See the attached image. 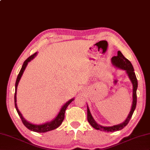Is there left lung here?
<instances>
[{"label": "left lung", "instance_id": "left-lung-1", "mask_svg": "<svg viewBox=\"0 0 150 150\" xmlns=\"http://www.w3.org/2000/svg\"><path fill=\"white\" fill-rule=\"evenodd\" d=\"M112 64L116 66V67L122 69L123 70L126 71L128 76H129V79H130L131 82L132 83L133 86V101H132V105L131 107V110L129 112V115H128L127 119L124 121L123 123L119 124V125H116L111 127H104L98 125V124L95 121L93 118L92 115H91L90 111L89 110V108L87 105V119L88 121L90 123V124L92 125L94 129L97 130H99L100 131H104V132H115V131L120 130L121 129H123L128 123H129L130 120L132 117V116L134 113V111L136 109V104H137V79L136 78V74L134 72V67L132 66V64L123 55V54L121 52L118 51V55L113 57L111 58Z\"/></svg>", "mask_w": 150, "mask_h": 150}]
</instances>
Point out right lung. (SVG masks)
I'll use <instances>...</instances> for the list:
<instances>
[{"mask_svg":"<svg viewBox=\"0 0 150 150\" xmlns=\"http://www.w3.org/2000/svg\"><path fill=\"white\" fill-rule=\"evenodd\" d=\"M36 54H37V53H35L34 54H32L30 57H29L24 62V63L22 65V67H21V70L19 72V74L18 75V77L16 79V83H15V93H14V105H15V108L16 111L18 112V114L19 115L23 123L24 124V125L28 129L32 131H34V132H39V133H42V132H47V131H50L57 129L58 127H59L61 123H62V122L64 121V119L65 117V112L66 109L67 108L68 105L71 104V102H72L74 100V98H72V99L69 100L67 103H65L62 109H60V111L58 113V115L57 116V117L54 118L53 120H52V122H47L45 124H42V125H35V124H32L30 122H27L26 120H25L23 116L21 115V112H20V111L18 110V107H17V104H16V91H17V87H18V83L20 81V79H21V76H22L23 73L25 71V68H26L27 65L28 64V63L30 62V60H32L33 58H34Z\"/></svg>","mask_w":150,"mask_h":150,"instance_id":"1","label":"right lung"}]
</instances>
